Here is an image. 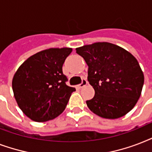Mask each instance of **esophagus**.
Segmentation results:
<instances>
[{
  "mask_svg": "<svg viewBox=\"0 0 152 152\" xmlns=\"http://www.w3.org/2000/svg\"><path fill=\"white\" fill-rule=\"evenodd\" d=\"M87 83H88V82H87L86 80V79H82V83H81V84L78 85V86H77V87H78V88H80V89H81V88H82V87H84L85 86H86Z\"/></svg>",
  "mask_w": 152,
  "mask_h": 152,
  "instance_id": "esophagus-1",
  "label": "esophagus"
}]
</instances>
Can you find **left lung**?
Masks as SVG:
<instances>
[{
	"instance_id": "8db88e82",
	"label": "left lung",
	"mask_w": 152,
	"mask_h": 152,
	"mask_svg": "<svg viewBox=\"0 0 152 152\" xmlns=\"http://www.w3.org/2000/svg\"><path fill=\"white\" fill-rule=\"evenodd\" d=\"M88 65V81L94 97L86 101L94 113L117 119L130 112L138 102L144 77L136 58L128 50L107 42L76 48Z\"/></svg>"
}]
</instances>
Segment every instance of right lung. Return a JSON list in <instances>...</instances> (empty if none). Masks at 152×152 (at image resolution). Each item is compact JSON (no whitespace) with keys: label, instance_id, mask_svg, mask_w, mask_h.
Segmentation results:
<instances>
[{"label":"right lung","instance_id":"right-lung-1","mask_svg":"<svg viewBox=\"0 0 152 152\" xmlns=\"http://www.w3.org/2000/svg\"><path fill=\"white\" fill-rule=\"evenodd\" d=\"M72 48H50L24 61L12 78L14 97L20 109L36 122H45L62 113L75 88L66 84L65 59Z\"/></svg>","mask_w":152,"mask_h":152}]
</instances>
